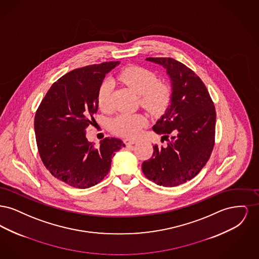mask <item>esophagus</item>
I'll return each mask as SVG.
<instances>
[{"mask_svg": "<svg viewBox=\"0 0 259 259\" xmlns=\"http://www.w3.org/2000/svg\"><path fill=\"white\" fill-rule=\"evenodd\" d=\"M123 142L126 146H129V145H133V144L137 143L138 140H136V139H125Z\"/></svg>", "mask_w": 259, "mask_h": 259, "instance_id": "1", "label": "esophagus"}]
</instances>
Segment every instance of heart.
<instances>
[{
  "label": "heart",
  "instance_id": "heart-1",
  "mask_svg": "<svg viewBox=\"0 0 259 259\" xmlns=\"http://www.w3.org/2000/svg\"><path fill=\"white\" fill-rule=\"evenodd\" d=\"M118 79L140 95V102L148 111L158 113L163 111L171 98V87L168 83L157 80L154 73L146 68L131 66L118 74ZM113 89L112 80L102 81L97 93V103L102 111L111 108V94ZM147 117L141 113H121L111 122V131L117 135L134 137L147 124Z\"/></svg>",
  "mask_w": 259,
  "mask_h": 259
}]
</instances>
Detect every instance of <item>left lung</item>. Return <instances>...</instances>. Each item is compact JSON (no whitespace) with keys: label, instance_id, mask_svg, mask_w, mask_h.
Listing matches in <instances>:
<instances>
[{"label":"left lung","instance_id":"8db88e82","mask_svg":"<svg viewBox=\"0 0 259 259\" xmlns=\"http://www.w3.org/2000/svg\"><path fill=\"white\" fill-rule=\"evenodd\" d=\"M163 67L172 93L170 105L153 125L167 146H153L149 160L144 161L143 172L151 182L172 187L193 179L209 160L214 145L215 109L200 77L172 58H147Z\"/></svg>","mask_w":259,"mask_h":259}]
</instances>
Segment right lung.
Masks as SVG:
<instances>
[{
	"instance_id": "1",
	"label": "right lung",
	"mask_w": 259,
	"mask_h": 259,
	"mask_svg": "<svg viewBox=\"0 0 259 259\" xmlns=\"http://www.w3.org/2000/svg\"><path fill=\"white\" fill-rule=\"evenodd\" d=\"M119 64L104 62L63 75L37 109L35 133L39 156L51 175L67 185L81 189L97 185L110 171L115 152L125 147L116 138H106L99 146L87 138V128L98 111L99 87Z\"/></svg>"
}]
</instances>
